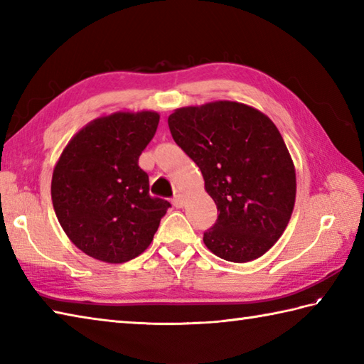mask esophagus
Masks as SVG:
<instances>
[{"label": "esophagus", "mask_w": 364, "mask_h": 364, "mask_svg": "<svg viewBox=\"0 0 364 364\" xmlns=\"http://www.w3.org/2000/svg\"><path fill=\"white\" fill-rule=\"evenodd\" d=\"M172 203H173V206H175V208H183V205H184V198H183V196L176 194V196L173 197V200H172Z\"/></svg>", "instance_id": "34e87169"}]
</instances>
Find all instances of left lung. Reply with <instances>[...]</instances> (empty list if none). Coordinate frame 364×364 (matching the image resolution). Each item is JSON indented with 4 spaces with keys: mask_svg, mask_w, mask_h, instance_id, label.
Instances as JSON below:
<instances>
[{
    "mask_svg": "<svg viewBox=\"0 0 364 364\" xmlns=\"http://www.w3.org/2000/svg\"><path fill=\"white\" fill-rule=\"evenodd\" d=\"M167 122L218 205L205 245L231 262L262 257L288 227L296 202V168L274 122L236 102L180 107Z\"/></svg>",
    "mask_w": 364,
    "mask_h": 364,
    "instance_id": "1",
    "label": "left lung"
}]
</instances>
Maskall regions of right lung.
Returning a JSON list of instances; mask_svg holds the SVG:
<instances>
[{
	"label": "right lung",
	"mask_w": 364,
	"mask_h": 364,
	"mask_svg": "<svg viewBox=\"0 0 364 364\" xmlns=\"http://www.w3.org/2000/svg\"><path fill=\"white\" fill-rule=\"evenodd\" d=\"M158 123L153 111L114 112L78 131L60 154L51 180L54 213L89 257L119 264L151 244L170 203L150 196L139 156Z\"/></svg>",
	"instance_id": "1"
}]
</instances>
